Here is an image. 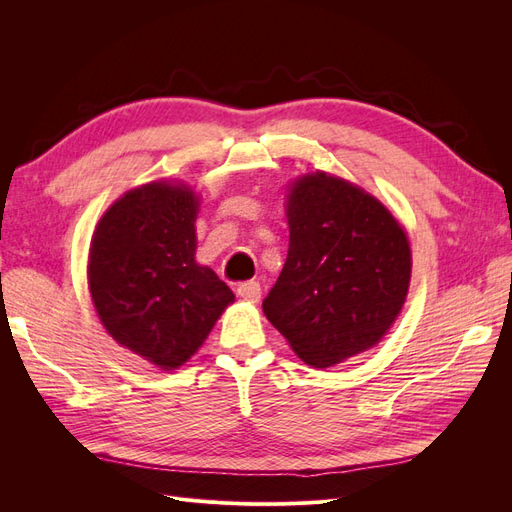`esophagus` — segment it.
Segmentation results:
<instances>
[{
    "instance_id": "1",
    "label": "esophagus",
    "mask_w": 512,
    "mask_h": 512,
    "mask_svg": "<svg viewBox=\"0 0 512 512\" xmlns=\"http://www.w3.org/2000/svg\"><path fill=\"white\" fill-rule=\"evenodd\" d=\"M237 292H239L241 299L250 301V303H258V301H260V294H262V288H260L258 282L250 280V282H241V284L237 286Z\"/></svg>"
}]
</instances>
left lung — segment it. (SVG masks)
I'll return each instance as SVG.
<instances>
[{"label":"left lung","mask_w":512,"mask_h":512,"mask_svg":"<svg viewBox=\"0 0 512 512\" xmlns=\"http://www.w3.org/2000/svg\"><path fill=\"white\" fill-rule=\"evenodd\" d=\"M286 205V265L262 312L301 361L324 369L391 329L410 286V243L378 198L327 173L294 181Z\"/></svg>","instance_id":"left-lung-1"}]
</instances>
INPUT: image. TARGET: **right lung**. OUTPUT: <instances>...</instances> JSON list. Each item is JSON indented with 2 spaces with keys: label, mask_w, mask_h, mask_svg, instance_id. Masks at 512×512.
Here are the masks:
<instances>
[{
  "label": "right lung",
  "mask_w": 512,
  "mask_h": 512,
  "mask_svg": "<svg viewBox=\"0 0 512 512\" xmlns=\"http://www.w3.org/2000/svg\"><path fill=\"white\" fill-rule=\"evenodd\" d=\"M198 198L153 181L108 207L89 247L96 312L117 344L160 369H177L203 346L232 290L196 252Z\"/></svg>",
  "instance_id": "1"
}]
</instances>
